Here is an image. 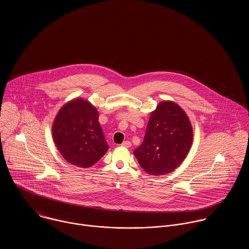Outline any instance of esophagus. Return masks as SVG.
Here are the masks:
<instances>
[{"instance_id": "1", "label": "esophagus", "mask_w": 249, "mask_h": 249, "mask_svg": "<svg viewBox=\"0 0 249 249\" xmlns=\"http://www.w3.org/2000/svg\"><path fill=\"white\" fill-rule=\"evenodd\" d=\"M121 145H123L125 147H130L131 146V142L130 141H124V142L121 143Z\"/></svg>"}]
</instances>
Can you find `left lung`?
<instances>
[{
	"instance_id": "8db88e82",
	"label": "left lung",
	"mask_w": 249,
	"mask_h": 249,
	"mask_svg": "<svg viewBox=\"0 0 249 249\" xmlns=\"http://www.w3.org/2000/svg\"><path fill=\"white\" fill-rule=\"evenodd\" d=\"M193 133L190 119L173 102H162L152 112L142 144L133 150L140 166L149 175L173 172L190 151Z\"/></svg>"
}]
</instances>
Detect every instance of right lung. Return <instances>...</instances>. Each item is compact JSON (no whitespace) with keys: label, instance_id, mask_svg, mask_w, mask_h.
<instances>
[{"label":"right lung","instance_id":"add662e5","mask_svg":"<svg viewBox=\"0 0 249 249\" xmlns=\"http://www.w3.org/2000/svg\"><path fill=\"white\" fill-rule=\"evenodd\" d=\"M98 118L97 109L82 99L72 100L59 110L52 135L68 162L89 168L107 153L109 146Z\"/></svg>","mask_w":249,"mask_h":249}]
</instances>
